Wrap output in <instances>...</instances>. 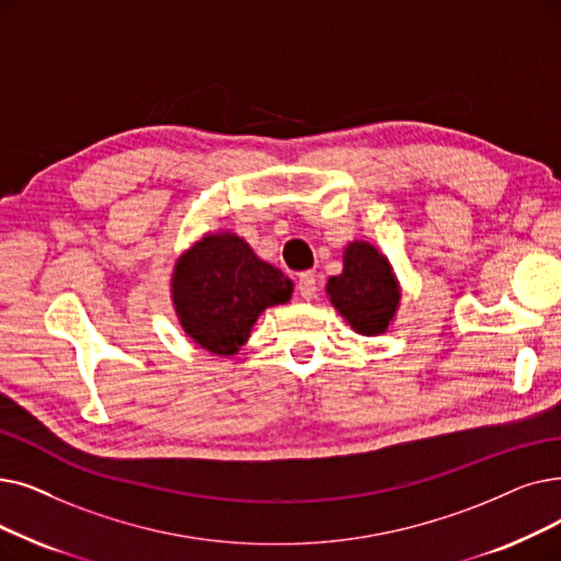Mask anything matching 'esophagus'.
Wrapping results in <instances>:
<instances>
[{
  "instance_id": "esophagus-1",
  "label": "esophagus",
  "mask_w": 561,
  "mask_h": 561,
  "mask_svg": "<svg viewBox=\"0 0 561 561\" xmlns=\"http://www.w3.org/2000/svg\"><path fill=\"white\" fill-rule=\"evenodd\" d=\"M316 290H319V286H316V275L313 273H300V277H298V294L305 300H311V298H316Z\"/></svg>"
}]
</instances>
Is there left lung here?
Instances as JSON below:
<instances>
[{
	"mask_svg": "<svg viewBox=\"0 0 561 561\" xmlns=\"http://www.w3.org/2000/svg\"><path fill=\"white\" fill-rule=\"evenodd\" d=\"M325 294L351 330L362 336L385 334L401 307V284L389 259L369 240H351L344 267L330 277Z\"/></svg>",
	"mask_w": 561,
	"mask_h": 561,
	"instance_id": "8db88e82",
	"label": "left lung"
}]
</instances>
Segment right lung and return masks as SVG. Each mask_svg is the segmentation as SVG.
<instances>
[{"label": "right lung", "mask_w": 561, "mask_h": 561, "mask_svg": "<svg viewBox=\"0 0 561 561\" xmlns=\"http://www.w3.org/2000/svg\"><path fill=\"white\" fill-rule=\"evenodd\" d=\"M172 305L185 336L199 348L229 357L248 344L267 307L294 296L279 267L259 259L233 231H208L174 263Z\"/></svg>", "instance_id": "1"}]
</instances>
